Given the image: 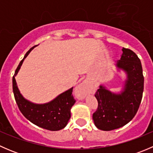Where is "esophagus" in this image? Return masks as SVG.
Here are the masks:
<instances>
[{
	"label": "esophagus",
	"mask_w": 153,
	"mask_h": 153,
	"mask_svg": "<svg viewBox=\"0 0 153 153\" xmlns=\"http://www.w3.org/2000/svg\"><path fill=\"white\" fill-rule=\"evenodd\" d=\"M89 89H90V85L87 82H83L77 86L76 92L79 93L81 98H84L89 93Z\"/></svg>",
	"instance_id": "esophagus-1"
}]
</instances>
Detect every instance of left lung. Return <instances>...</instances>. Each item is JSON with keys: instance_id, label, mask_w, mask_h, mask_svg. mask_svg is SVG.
<instances>
[{"instance_id": "1", "label": "left lung", "mask_w": 153, "mask_h": 153, "mask_svg": "<svg viewBox=\"0 0 153 153\" xmlns=\"http://www.w3.org/2000/svg\"><path fill=\"white\" fill-rule=\"evenodd\" d=\"M122 51L116 66L127 74L123 92L115 94L100 86L95 94L98 108L92 118L101 130L110 131L128 124L138 112L142 99L144 78L141 61L131 49L123 48Z\"/></svg>"}]
</instances>
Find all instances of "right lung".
I'll return each mask as SVG.
<instances>
[{
	"label": "right lung",
	"mask_w": 153,
	"mask_h": 153,
	"mask_svg": "<svg viewBox=\"0 0 153 153\" xmlns=\"http://www.w3.org/2000/svg\"><path fill=\"white\" fill-rule=\"evenodd\" d=\"M35 47L31 48L26 53L24 58L17 67L12 78V89L15 101L21 113L32 124L48 130H60L67 126L71 117V107L75 102L72 95L73 87L61 93L53 101L47 104H35L26 100L20 93L17 86L15 76L22 65L24 60Z\"/></svg>",
	"instance_id": "right-lung-1"
}]
</instances>
